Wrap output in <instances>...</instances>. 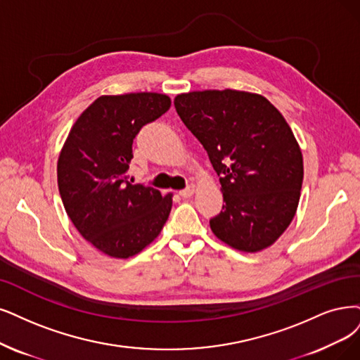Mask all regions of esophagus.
<instances>
[{
    "mask_svg": "<svg viewBox=\"0 0 360 360\" xmlns=\"http://www.w3.org/2000/svg\"><path fill=\"white\" fill-rule=\"evenodd\" d=\"M194 191H195L194 185H191V187H188V188H185V190L179 191V195H181L182 198H188V197H191V195L194 194Z\"/></svg>",
    "mask_w": 360,
    "mask_h": 360,
    "instance_id": "1",
    "label": "esophagus"
}]
</instances>
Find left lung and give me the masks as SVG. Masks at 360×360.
<instances>
[{
  "label": "left lung",
  "instance_id": "obj_1",
  "mask_svg": "<svg viewBox=\"0 0 360 360\" xmlns=\"http://www.w3.org/2000/svg\"><path fill=\"white\" fill-rule=\"evenodd\" d=\"M173 102L221 176L225 205L212 233L248 254L267 249L294 219L304 178L285 117L262 95L233 89L181 93Z\"/></svg>",
  "mask_w": 360,
  "mask_h": 360
}]
</instances>
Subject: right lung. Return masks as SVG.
Returning a JSON list of instances; mask_svg holds the SVG:
<instances>
[{
    "label": "right lung",
    "mask_w": 360,
    "mask_h": 360,
    "mask_svg": "<svg viewBox=\"0 0 360 360\" xmlns=\"http://www.w3.org/2000/svg\"><path fill=\"white\" fill-rule=\"evenodd\" d=\"M163 93L103 95L77 118L58 158L63 207L86 240L102 254L127 259L163 230L172 197L129 181L131 143L146 123L170 108Z\"/></svg>",
    "instance_id": "obj_1"
}]
</instances>
